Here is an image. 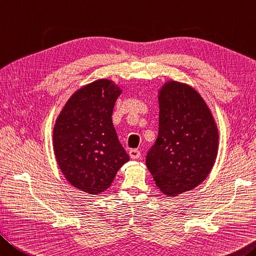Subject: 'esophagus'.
Wrapping results in <instances>:
<instances>
[{
	"label": "esophagus",
	"instance_id": "esophagus-1",
	"mask_svg": "<svg viewBox=\"0 0 256 256\" xmlns=\"http://www.w3.org/2000/svg\"><path fill=\"white\" fill-rule=\"evenodd\" d=\"M129 156H130V158H132V160H136V158H140V152L138 150L132 148L129 150Z\"/></svg>",
	"mask_w": 256,
	"mask_h": 256
}]
</instances>
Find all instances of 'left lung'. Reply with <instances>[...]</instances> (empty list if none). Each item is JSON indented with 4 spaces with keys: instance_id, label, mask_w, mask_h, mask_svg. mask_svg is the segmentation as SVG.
I'll use <instances>...</instances> for the list:
<instances>
[{
    "instance_id": "8db88e82",
    "label": "left lung",
    "mask_w": 256,
    "mask_h": 256,
    "mask_svg": "<svg viewBox=\"0 0 256 256\" xmlns=\"http://www.w3.org/2000/svg\"><path fill=\"white\" fill-rule=\"evenodd\" d=\"M158 98V135L146 166L163 194L178 196L206 179L218 156L219 132L208 104L192 86L166 82Z\"/></svg>"
}]
</instances>
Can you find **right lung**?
<instances>
[{
	"instance_id": "add662e5",
	"label": "right lung",
	"mask_w": 256,
	"mask_h": 256,
	"mask_svg": "<svg viewBox=\"0 0 256 256\" xmlns=\"http://www.w3.org/2000/svg\"><path fill=\"white\" fill-rule=\"evenodd\" d=\"M120 87L98 79L70 96L53 129V150L66 179L79 190H106L129 156L120 144L112 112Z\"/></svg>"
}]
</instances>
